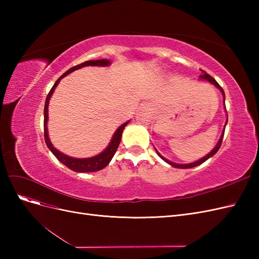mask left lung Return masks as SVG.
<instances>
[{
    "label": "left lung",
    "mask_w": 259,
    "mask_h": 259,
    "mask_svg": "<svg viewBox=\"0 0 259 259\" xmlns=\"http://www.w3.org/2000/svg\"><path fill=\"white\" fill-rule=\"evenodd\" d=\"M202 71V73H201V75H200V79H202V80H207L209 83H211L213 85H215L217 89H219V91L222 92V94H223V96H224V101H225V92H224V90L222 89V86L219 85L217 82H216V80L214 79V77H211L209 74H207L205 71H203V70H201ZM227 122H228V119H227ZM227 122H226V124H227ZM225 127H226V125H225ZM224 134H225V131L223 132V134H222V136H221V138H219V140H218V143H217V145L215 146V148L213 149V150H211L208 154H206L204 158H202V159H200L199 161H195V162H193V163H189V164H178V163H174V162H171V161H169V160H167V159H165L164 158L163 155H161L158 151H156V153L159 154V156L160 158L163 160V161H165L166 163H168L169 165H171V166H174V167H176V168H191V167H194V166H198V165H200V164H202L203 162H205L206 160H208L209 158H211V156H213L218 150H219V148H221V146H222V143H223V138H224Z\"/></svg>",
    "instance_id": "8db88e82"
}]
</instances>
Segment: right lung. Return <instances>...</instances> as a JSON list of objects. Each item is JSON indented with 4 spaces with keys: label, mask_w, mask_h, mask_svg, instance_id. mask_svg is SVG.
Here are the masks:
<instances>
[{
    "label": "right lung",
    "mask_w": 259,
    "mask_h": 259,
    "mask_svg": "<svg viewBox=\"0 0 259 259\" xmlns=\"http://www.w3.org/2000/svg\"><path fill=\"white\" fill-rule=\"evenodd\" d=\"M111 62L109 59H99V60H89V61H85L82 62V64L77 65L72 67L71 69H69L68 71H66L64 74H62L59 79L55 82V84L53 85L52 90L50 91L48 97H46L45 100V107H44V138H45V143L46 146L49 147L50 150L53 152V154L56 156V158L66 165L68 168L72 169L74 171H79V173H88V171H97L105 168L109 163H110L111 159L113 158V155L116 151L117 147L120 145L121 142V137H122V133L124 127L126 126L128 124V122L122 124L121 126L115 131V133L112 136L111 142L109 143L108 147L105 149V150L99 153L98 155L95 156H92V158H86V159H76V158H71V156H68L64 153H61L60 151H58L56 148L53 146V144L51 143L50 137H49V131H48V120H49V103H50V99L53 95V93L56 89V86L58 85V83L60 82V80L62 77H65L67 74L73 72L74 70H77L80 68L86 67V66H100V67H106L109 66Z\"/></svg>",
    "instance_id": "1"
}]
</instances>
